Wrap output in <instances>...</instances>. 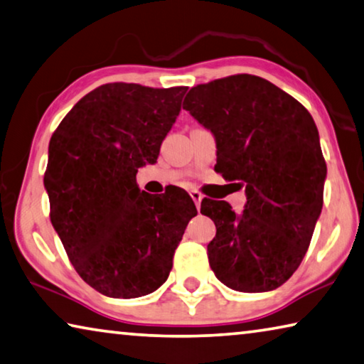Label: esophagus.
Returning a JSON list of instances; mask_svg holds the SVG:
<instances>
[{
    "label": "esophagus",
    "instance_id": "34e87169",
    "mask_svg": "<svg viewBox=\"0 0 364 364\" xmlns=\"http://www.w3.org/2000/svg\"><path fill=\"white\" fill-rule=\"evenodd\" d=\"M189 196H191L193 200H194V204H196V207H198V209H199V207H200V200H203V194L198 193V191H191V193H189Z\"/></svg>",
    "mask_w": 364,
    "mask_h": 364
}]
</instances>
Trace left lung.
<instances>
[{
  "mask_svg": "<svg viewBox=\"0 0 364 364\" xmlns=\"http://www.w3.org/2000/svg\"><path fill=\"white\" fill-rule=\"evenodd\" d=\"M217 144V168L246 186L245 210L204 200L215 223L209 264L223 285L261 293L279 288L301 264L322 210L327 166L319 132L301 103L251 74L193 87L183 102Z\"/></svg>",
  "mask_w": 364,
  "mask_h": 364,
  "instance_id": "8db88e82",
  "label": "left lung"
}]
</instances>
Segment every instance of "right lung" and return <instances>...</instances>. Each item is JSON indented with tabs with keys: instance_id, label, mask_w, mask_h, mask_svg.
Here are the masks:
<instances>
[{
	"instance_id": "add662e5",
	"label": "right lung",
	"mask_w": 364,
	"mask_h": 364,
	"mask_svg": "<svg viewBox=\"0 0 364 364\" xmlns=\"http://www.w3.org/2000/svg\"><path fill=\"white\" fill-rule=\"evenodd\" d=\"M188 87L113 82L82 97L50 139L43 184L51 225L85 284L109 298L165 284L196 205L180 188L144 193L137 168L157 161Z\"/></svg>"
}]
</instances>
